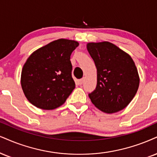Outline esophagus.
<instances>
[{
  "instance_id": "1",
  "label": "esophagus",
  "mask_w": 157,
  "mask_h": 157,
  "mask_svg": "<svg viewBox=\"0 0 157 157\" xmlns=\"http://www.w3.org/2000/svg\"><path fill=\"white\" fill-rule=\"evenodd\" d=\"M84 78H83L82 79H79V80L78 81V83L79 85H82L83 83H84Z\"/></svg>"
}]
</instances>
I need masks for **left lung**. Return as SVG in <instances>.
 Segmentation results:
<instances>
[{
    "label": "left lung",
    "instance_id": "8db88e82",
    "mask_svg": "<svg viewBox=\"0 0 157 157\" xmlns=\"http://www.w3.org/2000/svg\"><path fill=\"white\" fill-rule=\"evenodd\" d=\"M86 48L97 68V86L89 94L94 106L106 113L121 111L132 101L140 78L132 57L108 41L88 43Z\"/></svg>",
    "mask_w": 157,
    "mask_h": 157
}]
</instances>
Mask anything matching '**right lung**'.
<instances>
[{
	"label": "right lung",
	"mask_w": 157,
	"mask_h": 157,
	"mask_svg": "<svg viewBox=\"0 0 157 157\" xmlns=\"http://www.w3.org/2000/svg\"><path fill=\"white\" fill-rule=\"evenodd\" d=\"M78 45L75 40L60 38L30 55L21 73V86L30 103L53 110L66 101L75 89L71 55Z\"/></svg>",
	"instance_id": "add662e5"
}]
</instances>
